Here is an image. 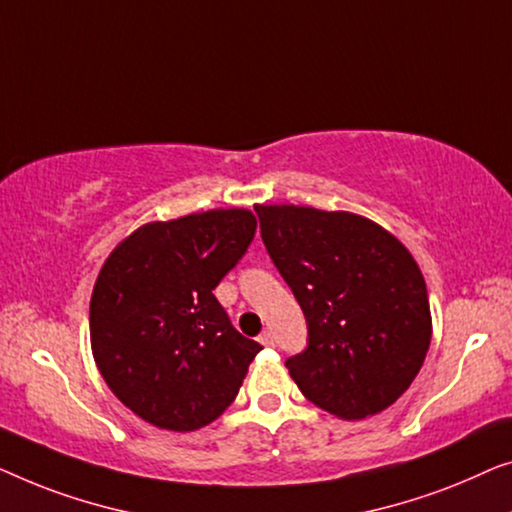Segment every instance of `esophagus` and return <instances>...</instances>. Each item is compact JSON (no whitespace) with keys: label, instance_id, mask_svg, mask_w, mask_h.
Returning a JSON list of instances; mask_svg holds the SVG:
<instances>
[{"label":"esophagus","instance_id":"34e87169","mask_svg":"<svg viewBox=\"0 0 512 512\" xmlns=\"http://www.w3.org/2000/svg\"><path fill=\"white\" fill-rule=\"evenodd\" d=\"M259 343L266 345V348H271V345L276 343V338H273L271 331H262V334H259Z\"/></svg>","mask_w":512,"mask_h":512}]
</instances>
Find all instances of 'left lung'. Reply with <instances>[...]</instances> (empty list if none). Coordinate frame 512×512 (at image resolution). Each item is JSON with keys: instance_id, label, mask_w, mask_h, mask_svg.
<instances>
[{"instance_id": "8db88e82", "label": "left lung", "mask_w": 512, "mask_h": 512, "mask_svg": "<svg viewBox=\"0 0 512 512\" xmlns=\"http://www.w3.org/2000/svg\"><path fill=\"white\" fill-rule=\"evenodd\" d=\"M266 253L304 311L308 345L285 362L301 394L343 420L392 406L431 343L427 285L376 222L308 206H255Z\"/></svg>"}]
</instances>
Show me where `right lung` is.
Returning a JSON list of instances; mask_svg holds the SVG:
<instances>
[{"label":"right lung","mask_w":512,"mask_h":512,"mask_svg":"<svg viewBox=\"0 0 512 512\" xmlns=\"http://www.w3.org/2000/svg\"><path fill=\"white\" fill-rule=\"evenodd\" d=\"M255 229L246 208L148 222L104 262L90 299L92 355L141 420L194 431L239 394L262 345L232 327L213 290Z\"/></svg>","instance_id":"add662e5"}]
</instances>
